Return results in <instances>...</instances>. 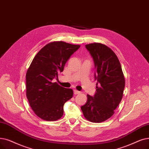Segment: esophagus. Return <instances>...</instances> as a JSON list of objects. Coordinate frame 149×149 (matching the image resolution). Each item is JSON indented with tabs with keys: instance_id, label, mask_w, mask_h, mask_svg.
<instances>
[{
	"instance_id": "obj_1",
	"label": "esophagus",
	"mask_w": 149,
	"mask_h": 149,
	"mask_svg": "<svg viewBox=\"0 0 149 149\" xmlns=\"http://www.w3.org/2000/svg\"><path fill=\"white\" fill-rule=\"evenodd\" d=\"M79 93H80V91H77V90H74V94H75V95H77V94H79Z\"/></svg>"
}]
</instances>
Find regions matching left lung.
Masks as SVG:
<instances>
[{"instance_id": "left-lung-1", "label": "left lung", "mask_w": 149, "mask_h": 149, "mask_svg": "<svg viewBox=\"0 0 149 149\" xmlns=\"http://www.w3.org/2000/svg\"><path fill=\"white\" fill-rule=\"evenodd\" d=\"M85 47L93 58L97 83L94 97L87 95V102L81 109L88 120L100 123L114 114L122 99L125 78L118 58L110 48L98 42Z\"/></svg>"}]
</instances>
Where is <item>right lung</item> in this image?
I'll list each match as a JSON object with an SVG mask.
<instances>
[{"label": "right lung", "mask_w": 149, "mask_h": 149, "mask_svg": "<svg viewBox=\"0 0 149 149\" xmlns=\"http://www.w3.org/2000/svg\"><path fill=\"white\" fill-rule=\"evenodd\" d=\"M80 45L63 41L52 42L43 47L32 61L26 74V95L36 116L47 121L60 119L63 106L73 96V90L56 82L67 61Z\"/></svg>", "instance_id": "right-lung-1"}]
</instances>
